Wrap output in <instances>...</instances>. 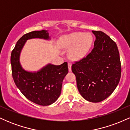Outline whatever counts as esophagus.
<instances>
[{
	"label": "esophagus",
	"mask_w": 130,
	"mask_h": 130,
	"mask_svg": "<svg viewBox=\"0 0 130 130\" xmlns=\"http://www.w3.org/2000/svg\"><path fill=\"white\" fill-rule=\"evenodd\" d=\"M68 70H69V71H71V63L69 62V63H68Z\"/></svg>",
	"instance_id": "1"
}]
</instances>
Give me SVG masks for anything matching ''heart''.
Masks as SVG:
<instances>
[{
    "label": "heart",
    "instance_id": "1",
    "mask_svg": "<svg viewBox=\"0 0 130 130\" xmlns=\"http://www.w3.org/2000/svg\"><path fill=\"white\" fill-rule=\"evenodd\" d=\"M93 42L92 35L89 33L74 32L62 37L60 45L62 48H70L69 57L72 60H79L87 54Z\"/></svg>",
    "mask_w": 130,
    "mask_h": 130
}]
</instances>
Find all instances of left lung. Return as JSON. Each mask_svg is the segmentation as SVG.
Returning <instances> with one entry per match:
<instances>
[{"label": "left lung", "mask_w": 130, "mask_h": 130, "mask_svg": "<svg viewBox=\"0 0 130 130\" xmlns=\"http://www.w3.org/2000/svg\"><path fill=\"white\" fill-rule=\"evenodd\" d=\"M94 46L86 57L72 64L77 87L86 100L98 103L111 95L121 76V63L116 42L101 31L92 30Z\"/></svg>", "instance_id": "left-lung-1"}]
</instances>
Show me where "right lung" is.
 Instances as JSON below:
<instances>
[{
  "label": "right lung",
  "mask_w": 130,
  "mask_h": 130,
  "mask_svg": "<svg viewBox=\"0 0 130 130\" xmlns=\"http://www.w3.org/2000/svg\"><path fill=\"white\" fill-rule=\"evenodd\" d=\"M49 39L47 30L33 31L20 38L11 54L12 76L16 86L28 100L41 106L54 103L60 96L62 82L68 72L67 62L60 65L48 64L37 73H30L22 68L19 54L27 40L31 38Z\"/></svg>",
  "instance_id": "obj_1"
}]
</instances>
